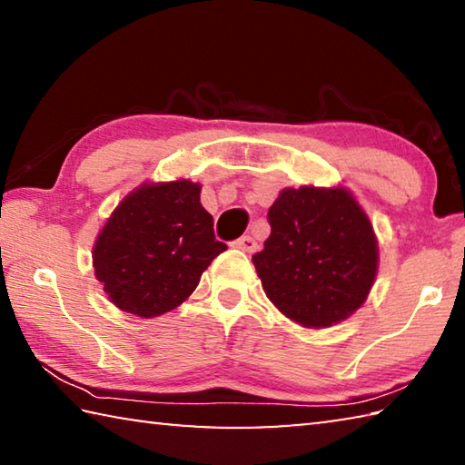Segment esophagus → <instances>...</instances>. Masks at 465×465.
I'll list each match as a JSON object with an SVG mask.
<instances>
[{"label": "esophagus", "instance_id": "esophagus-1", "mask_svg": "<svg viewBox=\"0 0 465 465\" xmlns=\"http://www.w3.org/2000/svg\"><path fill=\"white\" fill-rule=\"evenodd\" d=\"M233 246L243 250V252H254L256 250V242H254V238H252V235H242V238H238V240L233 242Z\"/></svg>", "mask_w": 465, "mask_h": 465}]
</instances>
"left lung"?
<instances>
[{
    "mask_svg": "<svg viewBox=\"0 0 465 465\" xmlns=\"http://www.w3.org/2000/svg\"><path fill=\"white\" fill-rule=\"evenodd\" d=\"M271 235L252 256L271 302L308 328L349 318L377 272V242L342 188H287L269 209Z\"/></svg>",
    "mask_w": 465,
    "mask_h": 465,
    "instance_id": "obj_1",
    "label": "left lung"
}]
</instances>
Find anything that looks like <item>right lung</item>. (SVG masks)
I'll list each match as a JSON object with an SVG mask.
<instances>
[{
  "instance_id": "obj_1",
  "label": "right lung",
  "mask_w": 465,
  "mask_h": 465,
  "mask_svg": "<svg viewBox=\"0 0 465 465\" xmlns=\"http://www.w3.org/2000/svg\"><path fill=\"white\" fill-rule=\"evenodd\" d=\"M227 246L215 240L201 186L145 184L124 199L94 246V271L123 312L155 318L178 308Z\"/></svg>"
}]
</instances>
